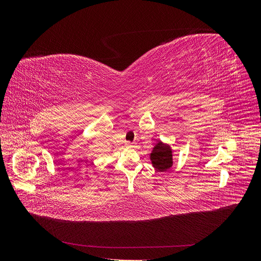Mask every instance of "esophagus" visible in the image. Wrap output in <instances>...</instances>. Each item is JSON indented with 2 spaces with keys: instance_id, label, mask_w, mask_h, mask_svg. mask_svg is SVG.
Instances as JSON below:
<instances>
[{
  "instance_id": "1",
  "label": "esophagus",
  "mask_w": 261,
  "mask_h": 261,
  "mask_svg": "<svg viewBox=\"0 0 261 261\" xmlns=\"http://www.w3.org/2000/svg\"><path fill=\"white\" fill-rule=\"evenodd\" d=\"M126 145H127L128 147H133V143H127Z\"/></svg>"
}]
</instances>
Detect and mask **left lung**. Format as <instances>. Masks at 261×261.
<instances>
[{
	"instance_id": "8db88e82",
	"label": "left lung",
	"mask_w": 261,
	"mask_h": 261,
	"mask_svg": "<svg viewBox=\"0 0 261 261\" xmlns=\"http://www.w3.org/2000/svg\"><path fill=\"white\" fill-rule=\"evenodd\" d=\"M152 167L158 171H167L173 164V150L170 145L158 141L150 153Z\"/></svg>"
}]
</instances>
